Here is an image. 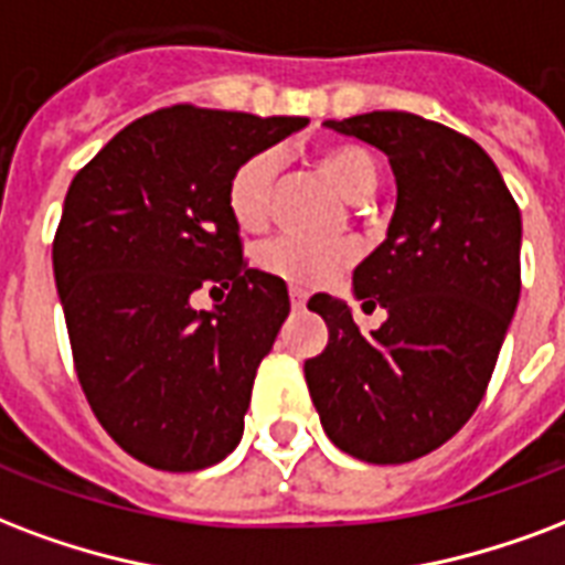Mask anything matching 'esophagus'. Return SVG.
<instances>
[{
  "label": "esophagus",
  "mask_w": 565,
  "mask_h": 565,
  "mask_svg": "<svg viewBox=\"0 0 565 565\" xmlns=\"http://www.w3.org/2000/svg\"><path fill=\"white\" fill-rule=\"evenodd\" d=\"M305 301H308V296H305V292L296 290V287H292V290H290V305H292V311H301V308H305Z\"/></svg>",
  "instance_id": "34e87169"
}]
</instances>
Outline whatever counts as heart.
<instances>
[{
	"mask_svg": "<svg viewBox=\"0 0 565 565\" xmlns=\"http://www.w3.org/2000/svg\"><path fill=\"white\" fill-rule=\"evenodd\" d=\"M278 168H281L278 153L260 150L234 171V178L227 183V210L243 231H260L269 222ZM322 171L350 201H364L376 189V162L361 148L326 150ZM352 260H355L352 243H317V239H301V236H278L257 252L260 269L292 287H317V284L331 281Z\"/></svg>",
	"mask_w": 565,
	"mask_h": 565,
	"instance_id": "b5f03b06",
	"label": "heart"
}]
</instances>
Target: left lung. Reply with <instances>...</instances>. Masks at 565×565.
Segmentation results:
<instances>
[{
	"label": "left lung",
	"instance_id": "8db88e82",
	"mask_svg": "<svg viewBox=\"0 0 565 565\" xmlns=\"http://www.w3.org/2000/svg\"><path fill=\"white\" fill-rule=\"evenodd\" d=\"M326 127L385 153L397 206L352 273L355 299L387 320L361 334L347 301L317 292L308 308L329 343L305 361V382L331 445L361 462H412L483 399L522 292V213L489 153L445 124L367 111Z\"/></svg>",
	"mask_w": 565,
	"mask_h": 565
}]
</instances>
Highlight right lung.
Masks as SVG:
<instances>
[{
	"label": "right lung",
	"instance_id": "obj_1",
	"mask_svg": "<svg viewBox=\"0 0 565 565\" xmlns=\"http://www.w3.org/2000/svg\"><path fill=\"white\" fill-rule=\"evenodd\" d=\"M308 118L171 106L132 120L73 178L53 273L76 376L103 429L159 471L234 454L287 284L243 260L227 183ZM228 290L213 312L191 292Z\"/></svg>",
	"mask_w": 565,
	"mask_h": 565
}]
</instances>
